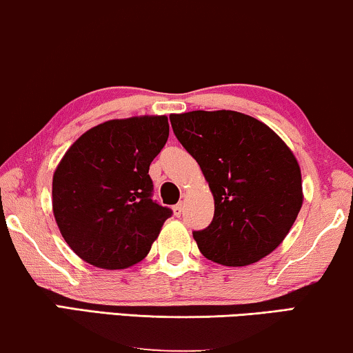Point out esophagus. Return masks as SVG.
Returning a JSON list of instances; mask_svg holds the SVG:
<instances>
[{
    "label": "esophagus",
    "mask_w": 353,
    "mask_h": 353,
    "mask_svg": "<svg viewBox=\"0 0 353 353\" xmlns=\"http://www.w3.org/2000/svg\"><path fill=\"white\" fill-rule=\"evenodd\" d=\"M181 213H183V203L181 202L176 203V205H173V214H175V216H181Z\"/></svg>",
    "instance_id": "34e87169"
}]
</instances>
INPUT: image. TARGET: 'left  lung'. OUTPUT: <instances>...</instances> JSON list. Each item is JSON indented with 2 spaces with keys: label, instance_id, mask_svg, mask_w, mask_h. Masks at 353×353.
I'll return each mask as SVG.
<instances>
[{
  "label": "left lung",
  "instance_id": "left-lung-1",
  "mask_svg": "<svg viewBox=\"0 0 353 353\" xmlns=\"http://www.w3.org/2000/svg\"><path fill=\"white\" fill-rule=\"evenodd\" d=\"M170 122L214 199L210 226L192 232L203 256L237 268L272 253L304 201L287 143L264 122L231 110L172 114Z\"/></svg>",
  "mask_w": 353,
  "mask_h": 353
}]
</instances>
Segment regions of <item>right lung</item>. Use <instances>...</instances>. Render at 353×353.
I'll list each match as a JSON object with an SVG mask.
<instances>
[{
	"label": "right lung",
	"instance_id": "right-lung-1",
	"mask_svg": "<svg viewBox=\"0 0 353 353\" xmlns=\"http://www.w3.org/2000/svg\"><path fill=\"white\" fill-rule=\"evenodd\" d=\"M167 139V116H135L92 127L65 152L52 178V210L85 263L125 269L150 253L172 216L151 199L148 175Z\"/></svg>",
	"mask_w": 353,
	"mask_h": 353
}]
</instances>
